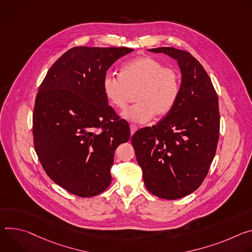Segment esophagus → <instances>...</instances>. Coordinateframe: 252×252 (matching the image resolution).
I'll return each mask as SVG.
<instances>
[{
  "label": "esophagus",
  "mask_w": 252,
  "mask_h": 252,
  "mask_svg": "<svg viewBox=\"0 0 252 252\" xmlns=\"http://www.w3.org/2000/svg\"><path fill=\"white\" fill-rule=\"evenodd\" d=\"M137 129H138V127L136 126V125H134V124H131L130 125V131H131V135H133L136 131H137Z\"/></svg>",
  "instance_id": "1"
}]
</instances>
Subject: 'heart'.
<instances>
[{
  "label": "heart",
  "instance_id": "heart-1",
  "mask_svg": "<svg viewBox=\"0 0 252 252\" xmlns=\"http://www.w3.org/2000/svg\"><path fill=\"white\" fill-rule=\"evenodd\" d=\"M102 89L108 102L116 109H124L135 94L136 104L122 112V117L135 123H146L154 115L163 116L173 109L181 89L177 69L161 61L142 56L125 65L120 75L106 73Z\"/></svg>",
  "mask_w": 252,
  "mask_h": 252
}]
</instances>
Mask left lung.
Segmentation results:
<instances>
[{
  "label": "left lung",
  "instance_id": "obj_1",
  "mask_svg": "<svg viewBox=\"0 0 252 252\" xmlns=\"http://www.w3.org/2000/svg\"><path fill=\"white\" fill-rule=\"evenodd\" d=\"M175 59L181 89L173 109L157 125L138 130L131 139L146 188L174 200L204 181L219 139L218 97L212 82L193 56L172 47L149 49Z\"/></svg>",
  "mask_w": 252,
  "mask_h": 252
}]
</instances>
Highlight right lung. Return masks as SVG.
<instances>
[{
  "mask_svg": "<svg viewBox=\"0 0 252 252\" xmlns=\"http://www.w3.org/2000/svg\"><path fill=\"white\" fill-rule=\"evenodd\" d=\"M133 49L74 47L49 69L33 113L34 147L47 175L80 197L111 183L116 148L130 138L123 119L108 105L102 79Z\"/></svg>",
  "mask_w": 252,
  "mask_h": 252,
  "instance_id": "obj_1",
  "label": "right lung"
}]
</instances>
